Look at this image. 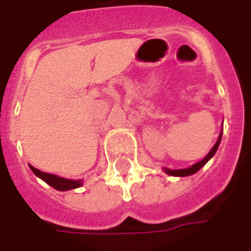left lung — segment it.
<instances>
[{"label": "left lung", "mask_w": 251, "mask_h": 251, "mask_svg": "<svg viewBox=\"0 0 251 251\" xmlns=\"http://www.w3.org/2000/svg\"><path fill=\"white\" fill-rule=\"evenodd\" d=\"M221 140H222V133L219 134V137H218V141H216V144L212 147V149H211L210 152H208V154L205 156L203 160H200L199 163L194 164L192 167H189V168H184V169H169V168H164V172L165 174L171 175V176H189V175H194L196 174L198 171H199L203 165H205L207 164V161L210 160L214 154L216 153V151H218V148H219V144H221Z\"/></svg>", "instance_id": "1"}]
</instances>
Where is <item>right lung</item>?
<instances>
[{"mask_svg":"<svg viewBox=\"0 0 251 251\" xmlns=\"http://www.w3.org/2000/svg\"><path fill=\"white\" fill-rule=\"evenodd\" d=\"M29 168L32 169V172H33L37 177H40L41 180H44L47 184H50L51 187L57 189V191H68V189L79 188V187L83 184V180H70L64 179V177H59L56 175L41 172V171L36 169L35 167H32V165H29Z\"/></svg>","mask_w":251,"mask_h":251,"instance_id":"right-lung-1","label":"right lung"}]
</instances>
